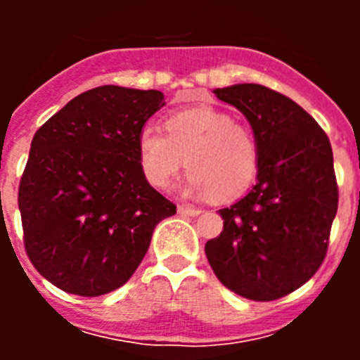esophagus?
I'll return each mask as SVG.
<instances>
[{
  "label": "esophagus",
  "mask_w": 360,
  "mask_h": 360,
  "mask_svg": "<svg viewBox=\"0 0 360 360\" xmlns=\"http://www.w3.org/2000/svg\"><path fill=\"white\" fill-rule=\"evenodd\" d=\"M178 212L180 214H187V216H198L202 212V209L193 207V205H178Z\"/></svg>",
  "instance_id": "esophagus-1"
}]
</instances>
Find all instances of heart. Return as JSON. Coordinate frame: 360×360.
<instances>
[{
  "instance_id": "obj_1",
  "label": "heart",
  "mask_w": 360,
  "mask_h": 360,
  "mask_svg": "<svg viewBox=\"0 0 360 360\" xmlns=\"http://www.w3.org/2000/svg\"><path fill=\"white\" fill-rule=\"evenodd\" d=\"M193 196L232 200L249 189L259 165L254 133L214 108H191L165 120V133L146 126L139 135V164L157 189H169L184 165Z\"/></svg>"
}]
</instances>
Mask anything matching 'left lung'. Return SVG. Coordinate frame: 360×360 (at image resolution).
<instances>
[{"mask_svg":"<svg viewBox=\"0 0 360 360\" xmlns=\"http://www.w3.org/2000/svg\"><path fill=\"white\" fill-rule=\"evenodd\" d=\"M214 94L250 122L259 165L249 195L219 209L224 231L205 243V256L229 290L274 301L304 285L328 250L339 203L332 146L314 117L266 86Z\"/></svg>","mask_w":360,"mask_h":360,"instance_id":"obj_1","label":"left lung"}]
</instances>
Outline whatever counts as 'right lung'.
<instances>
[{
  "mask_svg": "<svg viewBox=\"0 0 360 360\" xmlns=\"http://www.w3.org/2000/svg\"><path fill=\"white\" fill-rule=\"evenodd\" d=\"M164 104L158 90L98 86L32 139L18 193L25 250L57 288L97 297L122 287L176 212L139 164V135Z\"/></svg>",
  "mask_w": 360,
  "mask_h": 360,
  "instance_id": "right-lung-1",
  "label": "right lung"
}]
</instances>
